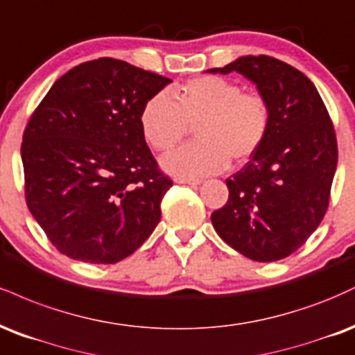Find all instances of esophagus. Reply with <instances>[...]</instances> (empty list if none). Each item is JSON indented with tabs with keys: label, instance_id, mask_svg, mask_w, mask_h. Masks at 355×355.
I'll use <instances>...</instances> for the list:
<instances>
[{
	"label": "esophagus",
	"instance_id": "34e87169",
	"mask_svg": "<svg viewBox=\"0 0 355 355\" xmlns=\"http://www.w3.org/2000/svg\"><path fill=\"white\" fill-rule=\"evenodd\" d=\"M174 181H176L178 184H189V186H199V184H201V181H199V179H179V178H176Z\"/></svg>",
	"mask_w": 355,
	"mask_h": 355
}]
</instances>
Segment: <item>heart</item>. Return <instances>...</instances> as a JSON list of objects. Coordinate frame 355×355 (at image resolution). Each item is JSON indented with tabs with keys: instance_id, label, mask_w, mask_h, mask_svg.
<instances>
[{
	"instance_id": "1",
	"label": "heart",
	"mask_w": 355,
	"mask_h": 355,
	"mask_svg": "<svg viewBox=\"0 0 355 355\" xmlns=\"http://www.w3.org/2000/svg\"><path fill=\"white\" fill-rule=\"evenodd\" d=\"M141 131L156 151H168L194 129L196 143L166 154L161 168L179 179L218 174L229 164L248 161L264 143L270 126L269 104L256 93H243L237 83L218 76L149 98L141 111Z\"/></svg>"
}]
</instances>
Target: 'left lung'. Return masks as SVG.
<instances>
[{
	"instance_id": "obj_1",
	"label": "left lung",
	"mask_w": 355,
	"mask_h": 355,
	"mask_svg": "<svg viewBox=\"0 0 355 355\" xmlns=\"http://www.w3.org/2000/svg\"><path fill=\"white\" fill-rule=\"evenodd\" d=\"M243 74L269 104L264 143L226 179V206L211 216L224 243L257 262L284 259L326 214L337 141L322 98L299 69L270 56H243L207 73Z\"/></svg>"
}]
</instances>
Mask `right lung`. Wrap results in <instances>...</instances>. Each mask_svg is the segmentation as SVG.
<instances>
[{"label":"right lung","mask_w":355,"mask_h":355,"mask_svg":"<svg viewBox=\"0 0 355 355\" xmlns=\"http://www.w3.org/2000/svg\"><path fill=\"white\" fill-rule=\"evenodd\" d=\"M169 83L99 58L62 74L33 112L21 144L26 204L61 254L114 264L156 229L173 181L157 169L139 118Z\"/></svg>","instance_id":"1"}]
</instances>
